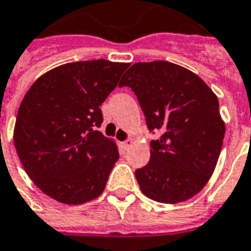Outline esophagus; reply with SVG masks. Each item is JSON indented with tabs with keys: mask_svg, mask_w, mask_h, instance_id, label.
Returning <instances> with one entry per match:
<instances>
[{
	"mask_svg": "<svg viewBox=\"0 0 251 251\" xmlns=\"http://www.w3.org/2000/svg\"><path fill=\"white\" fill-rule=\"evenodd\" d=\"M131 144H132V140H129V139H128V140H126V141H123V143H122V146H123L124 150H127L128 147L131 146Z\"/></svg>",
	"mask_w": 251,
	"mask_h": 251,
	"instance_id": "esophagus-1",
	"label": "esophagus"
}]
</instances>
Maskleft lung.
I'll return each mask as SVG.
<instances>
[{
  "instance_id": "left-lung-1",
  "label": "left lung",
  "mask_w": 251,
  "mask_h": 251,
  "mask_svg": "<svg viewBox=\"0 0 251 251\" xmlns=\"http://www.w3.org/2000/svg\"><path fill=\"white\" fill-rule=\"evenodd\" d=\"M137 97L151 132V159L135 176L148 199L177 204L202 189L221 152L225 123L216 94L195 73L167 61L139 62L119 83ZM154 133V132H153Z\"/></svg>"
}]
</instances>
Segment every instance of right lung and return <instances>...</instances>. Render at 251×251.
I'll use <instances>...</instances> for the list:
<instances>
[{"label":"right lung","instance_id":"obj_1","mask_svg":"<svg viewBox=\"0 0 251 251\" xmlns=\"http://www.w3.org/2000/svg\"><path fill=\"white\" fill-rule=\"evenodd\" d=\"M128 66L105 59L66 63L39 76L26 92L14 146L45 195L79 205L103 193L119 151L98 131L103 123L99 107Z\"/></svg>","mask_w":251,"mask_h":251}]
</instances>
